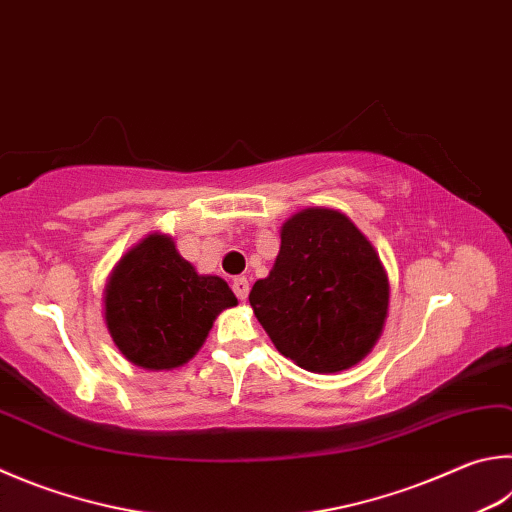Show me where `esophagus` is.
I'll use <instances>...</instances> for the list:
<instances>
[{
  "label": "esophagus",
  "instance_id": "esophagus-1",
  "mask_svg": "<svg viewBox=\"0 0 512 512\" xmlns=\"http://www.w3.org/2000/svg\"><path fill=\"white\" fill-rule=\"evenodd\" d=\"M232 291H235V295L239 297V300L244 302L246 297H248V291H250L246 277H235V282H232Z\"/></svg>",
  "mask_w": 512,
  "mask_h": 512
}]
</instances>
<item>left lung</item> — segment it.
Wrapping results in <instances>:
<instances>
[{
    "label": "left lung",
    "mask_w": 512,
    "mask_h": 512,
    "mask_svg": "<svg viewBox=\"0 0 512 512\" xmlns=\"http://www.w3.org/2000/svg\"><path fill=\"white\" fill-rule=\"evenodd\" d=\"M271 273L248 302L282 356L313 374H338L367 356L383 333L389 277L371 241L333 208L284 221Z\"/></svg>",
    "instance_id": "8db88e82"
}]
</instances>
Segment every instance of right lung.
<instances>
[{"mask_svg": "<svg viewBox=\"0 0 512 512\" xmlns=\"http://www.w3.org/2000/svg\"><path fill=\"white\" fill-rule=\"evenodd\" d=\"M102 302L118 351L136 367L170 371L197 356L237 297L221 277L199 275L172 235L150 232L111 268Z\"/></svg>", "mask_w": 512, "mask_h": 512, "instance_id": "right-lung-1", "label": "right lung"}]
</instances>
